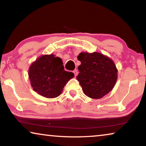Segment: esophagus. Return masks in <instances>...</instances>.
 <instances>
[{"label":"esophagus","mask_w":146,"mask_h":146,"mask_svg":"<svg viewBox=\"0 0 146 146\" xmlns=\"http://www.w3.org/2000/svg\"><path fill=\"white\" fill-rule=\"evenodd\" d=\"M73 73H74V75H75V76H76V75H78V70H75L73 71Z\"/></svg>","instance_id":"34e87169"}]
</instances>
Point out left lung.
<instances>
[{"label": "left lung", "instance_id": "8db88e82", "mask_svg": "<svg viewBox=\"0 0 146 146\" xmlns=\"http://www.w3.org/2000/svg\"><path fill=\"white\" fill-rule=\"evenodd\" d=\"M77 58L81 64L76 79L86 96L98 99L111 91L117 79L112 60L97 52L80 53Z\"/></svg>", "mask_w": 146, "mask_h": 146}]
</instances>
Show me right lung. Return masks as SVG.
<instances>
[{
    "label": "right lung",
    "mask_w": 146,
    "mask_h": 146,
    "mask_svg": "<svg viewBox=\"0 0 146 146\" xmlns=\"http://www.w3.org/2000/svg\"><path fill=\"white\" fill-rule=\"evenodd\" d=\"M62 59L53 55H43L31 64L29 78L33 90L47 98L60 95L74 74L64 70Z\"/></svg>",
    "instance_id": "add662e5"
}]
</instances>
